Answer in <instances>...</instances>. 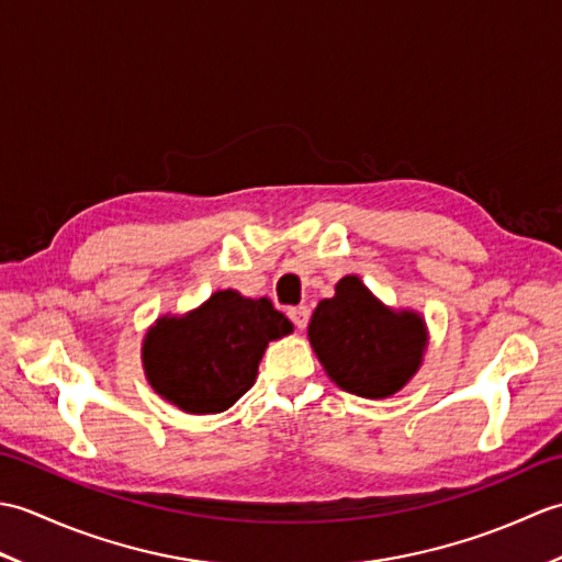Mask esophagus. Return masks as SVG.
Instances as JSON below:
<instances>
[{
  "mask_svg": "<svg viewBox=\"0 0 562 562\" xmlns=\"http://www.w3.org/2000/svg\"><path fill=\"white\" fill-rule=\"evenodd\" d=\"M308 316H312V312H308V306H294V308H290V318L294 321V326L300 328V330L306 328Z\"/></svg>",
  "mask_w": 562,
  "mask_h": 562,
  "instance_id": "1",
  "label": "esophagus"
}]
</instances>
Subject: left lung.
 Listing matches in <instances>:
<instances>
[{"label": "left lung", "mask_w": 562, "mask_h": 562, "mask_svg": "<svg viewBox=\"0 0 562 562\" xmlns=\"http://www.w3.org/2000/svg\"><path fill=\"white\" fill-rule=\"evenodd\" d=\"M308 342L330 381L376 401L417 374L429 333L420 312L386 306L357 274H345L336 294L314 308Z\"/></svg>", "instance_id": "1"}]
</instances>
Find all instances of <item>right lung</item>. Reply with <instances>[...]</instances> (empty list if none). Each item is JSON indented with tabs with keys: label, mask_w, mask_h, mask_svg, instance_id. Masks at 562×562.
I'll return each mask as SVG.
<instances>
[{
	"label": "right lung",
	"mask_w": 562,
	"mask_h": 562,
	"mask_svg": "<svg viewBox=\"0 0 562 562\" xmlns=\"http://www.w3.org/2000/svg\"><path fill=\"white\" fill-rule=\"evenodd\" d=\"M292 330L268 296L220 290L186 314L154 321L142 338V369L149 386L183 413H224L256 384L268 342Z\"/></svg>",
	"instance_id": "obj_1"
}]
</instances>
